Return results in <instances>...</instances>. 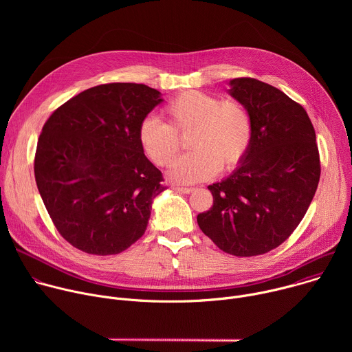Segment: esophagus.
<instances>
[{
    "label": "esophagus",
    "instance_id": "obj_1",
    "mask_svg": "<svg viewBox=\"0 0 352 352\" xmlns=\"http://www.w3.org/2000/svg\"><path fill=\"white\" fill-rule=\"evenodd\" d=\"M174 190L179 192V193H190L193 190V188H182V186H175Z\"/></svg>",
    "mask_w": 352,
    "mask_h": 352
}]
</instances>
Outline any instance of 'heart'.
<instances>
[{
  "instance_id": "b5f03b06",
  "label": "heart",
  "mask_w": 352,
  "mask_h": 352,
  "mask_svg": "<svg viewBox=\"0 0 352 352\" xmlns=\"http://www.w3.org/2000/svg\"><path fill=\"white\" fill-rule=\"evenodd\" d=\"M168 124L153 116L138 126V142L146 157L159 167L168 166L181 150L179 136L190 133L188 146L193 152L178 159L168 171L175 184H195L235 170L252 142V120L236 100L188 90L164 106Z\"/></svg>"
}]
</instances>
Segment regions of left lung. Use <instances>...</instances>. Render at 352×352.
<instances>
[{
	"label": "left lung",
	"instance_id": "8db88e82",
	"mask_svg": "<svg viewBox=\"0 0 352 352\" xmlns=\"http://www.w3.org/2000/svg\"><path fill=\"white\" fill-rule=\"evenodd\" d=\"M252 120V142L238 168L209 185L213 206L197 224L226 254L249 258L281 245L304 219L320 178L316 133L305 109L254 78L230 80Z\"/></svg>",
	"mask_w": 352,
	"mask_h": 352
}]
</instances>
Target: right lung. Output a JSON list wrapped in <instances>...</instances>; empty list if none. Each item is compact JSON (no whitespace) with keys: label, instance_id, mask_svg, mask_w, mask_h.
<instances>
[{"label":"right lung","instance_id":"obj_1","mask_svg":"<svg viewBox=\"0 0 352 352\" xmlns=\"http://www.w3.org/2000/svg\"><path fill=\"white\" fill-rule=\"evenodd\" d=\"M162 102L146 85L106 83L45 121L34 156L37 189L61 236L82 252L117 255L144 234L164 178L144 156L138 126Z\"/></svg>","mask_w":352,"mask_h":352}]
</instances>
